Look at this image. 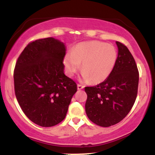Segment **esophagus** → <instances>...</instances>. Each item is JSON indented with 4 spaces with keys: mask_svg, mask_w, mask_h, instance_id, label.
Listing matches in <instances>:
<instances>
[{
    "mask_svg": "<svg viewBox=\"0 0 155 155\" xmlns=\"http://www.w3.org/2000/svg\"><path fill=\"white\" fill-rule=\"evenodd\" d=\"M83 88H84L83 85H81V84H78V85H77V89H78V90H82Z\"/></svg>",
    "mask_w": 155,
    "mask_h": 155,
    "instance_id": "34e87169",
    "label": "esophagus"
}]
</instances>
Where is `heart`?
Returning <instances> with one entry per match:
<instances>
[{
	"instance_id": "b5f03b06",
	"label": "heart",
	"mask_w": 155,
	"mask_h": 155,
	"mask_svg": "<svg viewBox=\"0 0 155 155\" xmlns=\"http://www.w3.org/2000/svg\"><path fill=\"white\" fill-rule=\"evenodd\" d=\"M117 59V51L114 46L100 41L78 44L73 52L65 54L63 63L65 71L73 76L81 68L84 81L92 83L104 81L109 76Z\"/></svg>"
}]
</instances>
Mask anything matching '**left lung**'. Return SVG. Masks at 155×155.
<instances>
[{
	"label": "left lung",
	"instance_id": "1",
	"mask_svg": "<svg viewBox=\"0 0 155 155\" xmlns=\"http://www.w3.org/2000/svg\"><path fill=\"white\" fill-rule=\"evenodd\" d=\"M118 56L109 76L102 83L84 88L85 111L93 123L110 127L127 115L136 101L139 75L133 55L126 46L116 42Z\"/></svg>",
	"mask_w": 155,
	"mask_h": 155
}]
</instances>
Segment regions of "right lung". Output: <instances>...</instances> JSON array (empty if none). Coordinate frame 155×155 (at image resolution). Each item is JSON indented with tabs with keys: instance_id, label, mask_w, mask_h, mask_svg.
<instances>
[{
	"instance_id": "add662e5",
	"label": "right lung",
	"mask_w": 155,
	"mask_h": 155,
	"mask_svg": "<svg viewBox=\"0 0 155 155\" xmlns=\"http://www.w3.org/2000/svg\"><path fill=\"white\" fill-rule=\"evenodd\" d=\"M66 47L52 37L31 42L14 72L15 95L30 120L52 127L65 119L77 85L64 74Z\"/></svg>"
}]
</instances>
